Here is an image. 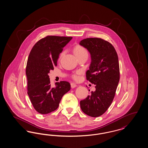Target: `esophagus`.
Returning a JSON list of instances; mask_svg holds the SVG:
<instances>
[{"label":"esophagus","instance_id":"esophagus-1","mask_svg":"<svg viewBox=\"0 0 148 148\" xmlns=\"http://www.w3.org/2000/svg\"><path fill=\"white\" fill-rule=\"evenodd\" d=\"M71 88H75V87L77 86V84H75L74 83H71Z\"/></svg>","mask_w":148,"mask_h":148}]
</instances>
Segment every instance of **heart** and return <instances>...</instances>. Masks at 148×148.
Returning <instances> with one entry per match:
<instances>
[{
    "label": "heart",
    "mask_w": 148,
    "mask_h": 148,
    "mask_svg": "<svg viewBox=\"0 0 148 148\" xmlns=\"http://www.w3.org/2000/svg\"><path fill=\"white\" fill-rule=\"evenodd\" d=\"M74 52L75 55L77 57L82 56L84 55V54H88L87 51H86V50L85 49L84 47H83V46H81L80 45H77L74 47ZM64 53V52L63 51L60 54V58H61L62 56H63ZM80 74H81V71H77L75 73H74L73 75V77L75 80H79L80 79Z\"/></svg>",
    "instance_id": "heart-1"
}]
</instances>
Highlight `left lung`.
I'll list each match as a JSON object with an SVG mask.
<instances>
[{
    "label": "left lung",
    "instance_id": "8db88e82",
    "mask_svg": "<svg viewBox=\"0 0 148 148\" xmlns=\"http://www.w3.org/2000/svg\"><path fill=\"white\" fill-rule=\"evenodd\" d=\"M79 44L90 54L86 77L95 85V92L80 101V108L85 114L98 117L107 110L115 97L120 79L118 56L112 44L101 38H86Z\"/></svg>",
    "mask_w": 148,
    "mask_h": 148
}]
</instances>
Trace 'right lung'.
Returning <instances> with one entry per match:
<instances>
[{
	"mask_svg": "<svg viewBox=\"0 0 148 148\" xmlns=\"http://www.w3.org/2000/svg\"><path fill=\"white\" fill-rule=\"evenodd\" d=\"M72 37L47 36L31 50L27 64L28 94L35 110L46 114L57 109L64 95L71 90L69 82L61 81L51 86L48 73L57 65L59 54Z\"/></svg>",
	"mask_w": 148,
	"mask_h": 148,
	"instance_id": "obj_1",
	"label": "right lung"
}]
</instances>
